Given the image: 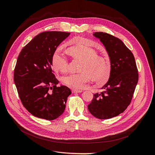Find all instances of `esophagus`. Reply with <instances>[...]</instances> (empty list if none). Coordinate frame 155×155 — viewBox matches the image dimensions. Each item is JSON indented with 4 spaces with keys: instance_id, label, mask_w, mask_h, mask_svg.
I'll return each mask as SVG.
<instances>
[{
    "instance_id": "1",
    "label": "esophagus",
    "mask_w": 155,
    "mask_h": 155,
    "mask_svg": "<svg viewBox=\"0 0 155 155\" xmlns=\"http://www.w3.org/2000/svg\"><path fill=\"white\" fill-rule=\"evenodd\" d=\"M72 93H81L82 92V90H76V89H73L72 90Z\"/></svg>"
}]
</instances>
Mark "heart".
<instances>
[{"instance_id":"1","label":"heart","mask_w":155,"mask_h":155,"mask_svg":"<svg viewBox=\"0 0 155 155\" xmlns=\"http://www.w3.org/2000/svg\"><path fill=\"white\" fill-rule=\"evenodd\" d=\"M77 45L70 48L69 54L75 59L82 61L78 74H72L62 78L64 85L72 88H82L92 78L99 85L107 81L110 77L111 66L109 59L103 55H97V51L91 45L90 39L78 37L74 39ZM52 64L54 71L67 72L69 62L65 54L59 51L52 57Z\"/></svg>"}]
</instances>
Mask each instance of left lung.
I'll use <instances>...</instances> for the list:
<instances>
[{
  "instance_id": "left-lung-1",
  "label": "left lung",
  "mask_w": 155,
  "mask_h": 155,
  "mask_svg": "<svg viewBox=\"0 0 155 155\" xmlns=\"http://www.w3.org/2000/svg\"><path fill=\"white\" fill-rule=\"evenodd\" d=\"M93 35L108 52L111 72L103 91L94 94L88 109L95 117L108 119L122 113L130 105L138 80V68L134 54L120 39L103 32Z\"/></svg>"
}]
</instances>
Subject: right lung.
<instances>
[{
  "mask_svg": "<svg viewBox=\"0 0 155 155\" xmlns=\"http://www.w3.org/2000/svg\"><path fill=\"white\" fill-rule=\"evenodd\" d=\"M62 31H45L36 35L21 51L13 79L22 104L35 117L46 120L59 117L72 91L59 81L52 68L58 46L70 35Z\"/></svg>",
  "mask_w": 155,
  "mask_h": 155,
  "instance_id": "right-lung-1",
  "label": "right lung"
}]
</instances>
